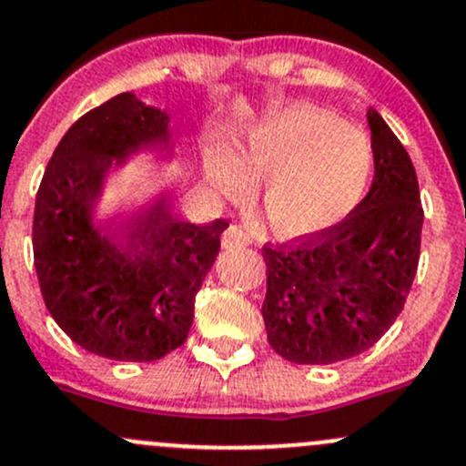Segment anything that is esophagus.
Here are the masks:
<instances>
[{
    "mask_svg": "<svg viewBox=\"0 0 466 466\" xmlns=\"http://www.w3.org/2000/svg\"><path fill=\"white\" fill-rule=\"evenodd\" d=\"M252 243L249 234L238 225H229L228 229L223 232V246L225 248H246Z\"/></svg>",
    "mask_w": 466,
    "mask_h": 466,
    "instance_id": "obj_1",
    "label": "esophagus"
}]
</instances>
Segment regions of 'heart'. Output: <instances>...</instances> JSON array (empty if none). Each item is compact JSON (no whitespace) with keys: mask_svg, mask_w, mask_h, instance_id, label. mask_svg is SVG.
Listing matches in <instances>:
<instances>
[{"mask_svg":"<svg viewBox=\"0 0 466 466\" xmlns=\"http://www.w3.org/2000/svg\"><path fill=\"white\" fill-rule=\"evenodd\" d=\"M373 174L369 138L315 106H290L258 122L229 149L212 154L205 176L218 194L241 198L261 180L258 203L281 238H306L341 223Z\"/></svg>","mask_w":466,"mask_h":466,"instance_id":"obj_1","label":"heart"}]
</instances>
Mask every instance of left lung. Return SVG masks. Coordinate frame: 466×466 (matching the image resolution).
I'll use <instances>...</instances> for the list:
<instances>
[{
	"instance_id": "8db88e82",
	"label": "left lung",
	"mask_w": 466,
	"mask_h": 466,
	"mask_svg": "<svg viewBox=\"0 0 466 466\" xmlns=\"http://www.w3.org/2000/svg\"><path fill=\"white\" fill-rule=\"evenodd\" d=\"M375 176L335 228L263 248L261 315L274 352L335 364L369 350L404 308L420 261L424 212L415 167L384 117L369 109Z\"/></svg>"
}]
</instances>
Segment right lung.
<instances>
[{
  "mask_svg": "<svg viewBox=\"0 0 466 466\" xmlns=\"http://www.w3.org/2000/svg\"><path fill=\"white\" fill-rule=\"evenodd\" d=\"M145 147L171 158L167 111L136 93L91 109L53 151L33 218L48 312L77 346L116 361H156L185 344L228 228L223 218L180 220L160 198L127 217H97L109 171Z\"/></svg>",
  "mask_w": 466,
  "mask_h": 466,
  "instance_id": "add662e5",
  "label": "right lung"
}]
</instances>
